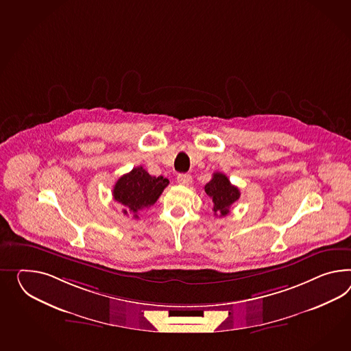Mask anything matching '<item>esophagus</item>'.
I'll return each instance as SVG.
<instances>
[{
  "label": "esophagus",
  "mask_w": 351,
  "mask_h": 351,
  "mask_svg": "<svg viewBox=\"0 0 351 351\" xmlns=\"http://www.w3.org/2000/svg\"><path fill=\"white\" fill-rule=\"evenodd\" d=\"M177 180H178V183L183 184V186H189L192 183V177L189 174H180L177 177Z\"/></svg>",
  "instance_id": "34e87169"
}]
</instances>
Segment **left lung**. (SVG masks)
<instances>
[{
  "instance_id": "obj_1",
  "label": "left lung",
  "mask_w": 351,
  "mask_h": 351,
  "mask_svg": "<svg viewBox=\"0 0 351 351\" xmlns=\"http://www.w3.org/2000/svg\"><path fill=\"white\" fill-rule=\"evenodd\" d=\"M207 196L213 199L214 204V214L225 216L229 214V208L234 202L241 197V192L238 187L233 186L228 177L216 171L213 174V178L205 186Z\"/></svg>"
}]
</instances>
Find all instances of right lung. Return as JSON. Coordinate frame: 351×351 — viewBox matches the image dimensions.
Segmentation results:
<instances>
[{
  "mask_svg": "<svg viewBox=\"0 0 351 351\" xmlns=\"http://www.w3.org/2000/svg\"><path fill=\"white\" fill-rule=\"evenodd\" d=\"M168 184L167 178L153 177L143 167H137L117 180L113 187V198L125 206L123 214L127 215V210H130L137 219V213L153 206Z\"/></svg>",
  "mask_w": 351,
  "mask_h": 351,
  "instance_id": "1",
  "label": "right lung"
}]
</instances>
